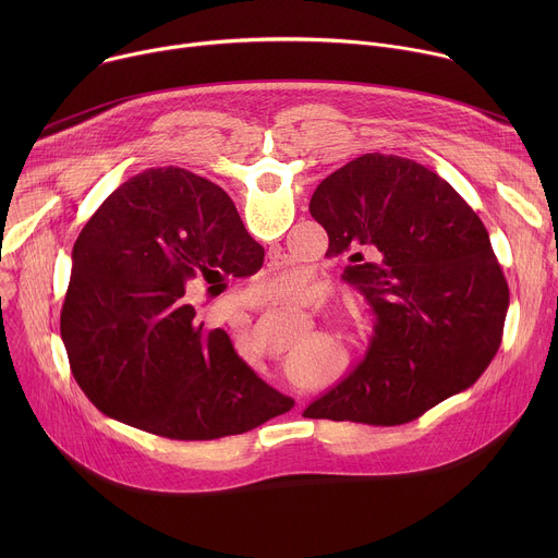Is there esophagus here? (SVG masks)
<instances>
[{"mask_svg": "<svg viewBox=\"0 0 558 558\" xmlns=\"http://www.w3.org/2000/svg\"><path fill=\"white\" fill-rule=\"evenodd\" d=\"M298 404H300V402H298Z\"/></svg>", "mask_w": 558, "mask_h": 558, "instance_id": "esophagus-1", "label": "esophagus"}]
</instances>
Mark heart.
<instances>
[{"label": "heart", "mask_w": 558, "mask_h": 558, "mask_svg": "<svg viewBox=\"0 0 558 558\" xmlns=\"http://www.w3.org/2000/svg\"><path fill=\"white\" fill-rule=\"evenodd\" d=\"M315 291V280L306 269H282L263 278L256 284V298L265 304H289L308 298ZM333 353H300L293 364L291 373L293 379L300 384H313L323 379L329 368L336 366Z\"/></svg>", "instance_id": "heart-1"}]
</instances>
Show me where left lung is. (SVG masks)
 <instances>
[{"instance_id":"obj_1","label":"left lung","mask_w":558,"mask_h":558,"mask_svg":"<svg viewBox=\"0 0 558 558\" xmlns=\"http://www.w3.org/2000/svg\"><path fill=\"white\" fill-rule=\"evenodd\" d=\"M308 211L329 233L327 254L349 256L342 278L368 302L375 333L364 360L304 417L400 426L482 377L510 291L488 229L450 183L373 151L317 185Z\"/></svg>"}]
</instances>
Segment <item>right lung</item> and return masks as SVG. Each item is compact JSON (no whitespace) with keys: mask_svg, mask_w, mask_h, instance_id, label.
<instances>
[{"mask_svg":"<svg viewBox=\"0 0 558 558\" xmlns=\"http://www.w3.org/2000/svg\"><path fill=\"white\" fill-rule=\"evenodd\" d=\"M265 250L231 198L183 168L145 170L95 211L72 250L61 311L70 371L108 417L158 437L243 435L293 409L205 331L185 291L258 271Z\"/></svg>","mask_w":558,"mask_h":558,"instance_id":"obj_1","label":"right lung"}]
</instances>
